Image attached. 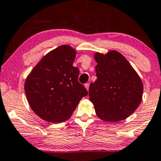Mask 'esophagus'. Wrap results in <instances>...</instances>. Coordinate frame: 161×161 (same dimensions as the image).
Returning <instances> with one entry per match:
<instances>
[{
  "label": "esophagus",
  "instance_id": "34e87169",
  "mask_svg": "<svg viewBox=\"0 0 161 161\" xmlns=\"http://www.w3.org/2000/svg\"><path fill=\"white\" fill-rule=\"evenodd\" d=\"M85 87H86L87 90H88V88H89V83H86V84H85Z\"/></svg>",
  "mask_w": 161,
  "mask_h": 161
}]
</instances>
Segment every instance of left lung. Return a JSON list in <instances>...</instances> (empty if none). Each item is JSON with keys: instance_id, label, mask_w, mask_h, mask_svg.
Masks as SVG:
<instances>
[{"instance_id": "left-lung-1", "label": "left lung", "mask_w": 161, "mask_h": 161, "mask_svg": "<svg viewBox=\"0 0 161 161\" xmlns=\"http://www.w3.org/2000/svg\"><path fill=\"white\" fill-rule=\"evenodd\" d=\"M95 59L97 80L89 86L90 101L102 120L117 122L126 119L139 106L143 85L128 60L120 53H97Z\"/></svg>"}]
</instances>
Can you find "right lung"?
<instances>
[{
    "label": "right lung",
    "mask_w": 161,
    "mask_h": 161,
    "mask_svg": "<svg viewBox=\"0 0 161 161\" xmlns=\"http://www.w3.org/2000/svg\"><path fill=\"white\" fill-rule=\"evenodd\" d=\"M75 51L61 45L41 60L25 82L28 102L36 115L51 123L68 119L88 92L73 66Z\"/></svg>",
    "instance_id": "obj_1"
}]
</instances>
